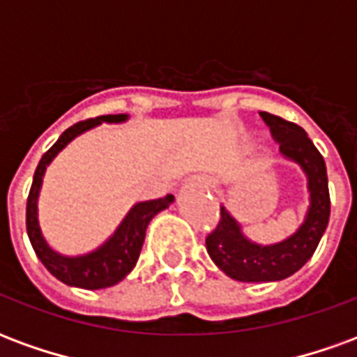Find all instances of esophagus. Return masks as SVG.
Returning <instances> with one entry per match:
<instances>
[{"label": "esophagus", "instance_id": "1", "mask_svg": "<svg viewBox=\"0 0 357 357\" xmlns=\"http://www.w3.org/2000/svg\"><path fill=\"white\" fill-rule=\"evenodd\" d=\"M195 181H197V185H201V187H204V189H212V181H210V179H206V178H197L195 179Z\"/></svg>", "mask_w": 357, "mask_h": 357}]
</instances>
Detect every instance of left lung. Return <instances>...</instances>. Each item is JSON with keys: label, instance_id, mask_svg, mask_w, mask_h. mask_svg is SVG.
<instances>
[{"label": "left lung", "instance_id": "left-lung-1", "mask_svg": "<svg viewBox=\"0 0 357 357\" xmlns=\"http://www.w3.org/2000/svg\"><path fill=\"white\" fill-rule=\"evenodd\" d=\"M260 116L269 128L271 137L279 143L281 155L298 162L306 172L310 208L298 231L268 247L248 241L229 212L224 206L220 208V222L206 237V250L225 275L245 283L281 281L298 271L315 252L331 214L325 160L307 133L298 124L275 114L260 112Z\"/></svg>", "mask_w": 357, "mask_h": 357}]
</instances>
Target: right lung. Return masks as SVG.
<instances>
[{
    "mask_svg": "<svg viewBox=\"0 0 357 357\" xmlns=\"http://www.w3.org/2000/svg\"><path fill=\"white\" fill-rule=\"evenodd\" d=\"M126 118H128L126 114H107V116L89 118V120H84V122L70 126L68 130L63 132L57 143L42 156V160H40L34 172V181H32L26 201L28 239L32 243L36 256L42 260V264L47 268L51 275L57 277L59 281H63L65 284H70V287H80V289L95 291V289L112 287L118 281H122L135 268V264H137L149 222L160 210L168 208L170 202L174 201L172 195H166V197L156 199V201L137 202L128 212V216L122 220V224L118 225L114 235L102 247H99L93 252H89V255L74 256V258L63 256L55 252L43 239L42 229H40V224H38V195H40V187H42V179L47 164L76 135L88 132V130L99 126L101 122H114L116 124V122H124Z\"/></svg>",
    "mask_w": 357,
    "mask_h": 357,
    "instance_id": "right-lung-1",
    "label": "right lung"
}]
</instances>
